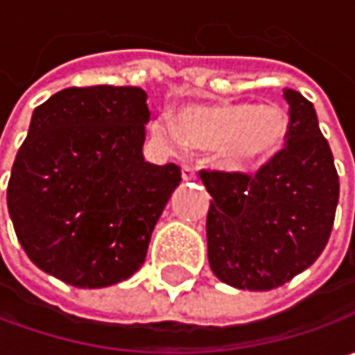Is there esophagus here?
Returning a JSON list of instances; mask_svg holds the SVG:
<instances>
[{
    "label": "esophagus",
    "mask_w": 355,
    "mask_h": 355,
    "mask_svg": "<svg viewBox=\"0 0 355 355\" xmlns=\"http://www.w3.org/2000/svg\"><path fill=\"white\" fill-rule=\"evenodd\" d=\"M182 178H184L185 182H191V180L198 178V173H196V170L191 166H182Z\"/></svg>",
    "instance_id": "obj_1"
}]
</instances>
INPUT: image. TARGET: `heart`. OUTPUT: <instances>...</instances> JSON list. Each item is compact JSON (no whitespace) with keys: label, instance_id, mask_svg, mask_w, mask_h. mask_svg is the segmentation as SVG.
Wrapping results in <instances>:
<instances>
[{"label":"heart","instance_id":"heart-1","mask_svg":"<svg viewBox=\"0 0 355 355\" xmlns=\"http://www.w3.org/2000/svg\"><path fill=\"white\" fill-rule=\"evenodd\" d=\"M185 144L199 150L215 148V164L231 173H257L282 154L291 134V118L279 104L243 101L185 104L178 112ZM156 134L178 142L170 120H157Z\"/></svg>","mask_w":355,"mask_h":355}]
</instances>
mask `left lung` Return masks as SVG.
<instances>
[{"label": "left lung", "mask_w": 355, "mask_h": 355, "mask_svg": "<svg viewBox=\"0 0 355 355\" xmlns=\"http://www.w3.org/2000/svg\"><path fill=\"white\" fill-rule=\"evenodd\" d=\"M288 142L257 175L201 171L213 198L207 211V257L213 275L241 291L282 286L324 251L340 198L332 150L314 104L284 89Z\"/></svg>", "instance_id": "left-lung-1"}]
</instances>
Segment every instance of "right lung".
Masks as SVG:
<instances>
[{
    "label": "right lung",
    "mask_w": 355,
    "mask_h": 355,
    "mask_svg": "<svg viewBox=\"0 0 355 355\" xmlns=\"http://www.w3.org/2000/svg\"><path fill=\"white\" fill-rule=\"evenodd\" d=\"M138 87L64 89L37 106L7 184L23 251L78 288L130 279L182 182L144 159L150 110Z\"/></svg>",
    "instance_id": "right-lung-1"
}]
</instances>
